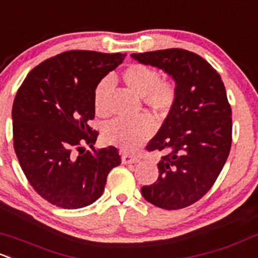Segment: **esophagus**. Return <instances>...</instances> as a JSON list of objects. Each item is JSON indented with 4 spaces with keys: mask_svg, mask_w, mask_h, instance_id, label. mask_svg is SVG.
Listing matches in <instances>:
<instances>
[{
    "mask_svg": "<svg viewBox=\"0 0 258 258\" xmlns=\"http://www.w3.org/2000/svg\"><path fill=\"white\" fill-rule=\"evenodd\" d=\"M122 163L123 164H131V163H137L140 159L136 156H132V154H127V153H122L121 156Z\"/></svg>",
    "mask_w": 258,
    "mask_h": 258,
    "instance_id": "1",
    "label": "esophagus"
}]
</instances>
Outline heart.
Masks as SVG:
<instances>
[{"instance_id":"heart-1","label":"heart","mask_w":258,"mask_h":258,"mask_svg":"<svg viewBox=\"0 0 258 258\" xmlns=\"http://www.w3.org/2000/svg\"><path fill=\"white\" fill-rule=\"evenodd\" d=\"M122 80L130 90L138 96L153 112L165 115L170 110L177 97V90L172 81L162 80L154 68L143 64H132L122 73ZM112 86V80L105 78L95 90V110L99 115H106V95ZM154 132V122L148 116H141L136 120L122 118L108 122L104 127L102 140L108 146H115L124 152L134 151L142 142L148 140Z\"/></svg>"}]
</instances>
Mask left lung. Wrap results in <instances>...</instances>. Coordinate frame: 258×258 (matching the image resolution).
Returning <instances> with one entry per match:
<instances>
[{
    "mask_svg": "<svg viewBox=\"0 0 258 258\" xmlns=\"http://www.w3.org/2000/svg\"><path fill=\"white\" fill-rule=\"evenodd\" d=\"M131 56L167 73L177 90L167 118L146 147L163 154L157 164L158 179L141 193L165 210L189 207L213 186L231 148V107L224 83L205 59L189 50L172 48Z\"/></svg>",
    "mask_w": 258,
    "mask_h": 258,
    "instance_id": "left-lung-1",
    "label": "left lung"
}]
</instances>
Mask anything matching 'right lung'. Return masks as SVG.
Listing matches in <instances>:
<instances>
[{"instance_id":"obj_1","label":"right lung","mask_w":258,"mask_h":258,"mask_svg":"<svg viewBox=\"0 0 258 258\" xmlns=\"http://www.w3.org/2000/svg\"><path fill=\"white\" fill-rule=\"evenodd\" d=\"M126 54L69 50L37 65L16 94L13 146L34 190L63 209L101 197L107 174L121 163L117 148L95 150V90ZM85 145L91 148L86 150Z\"/></svg>"}]
</instances>
